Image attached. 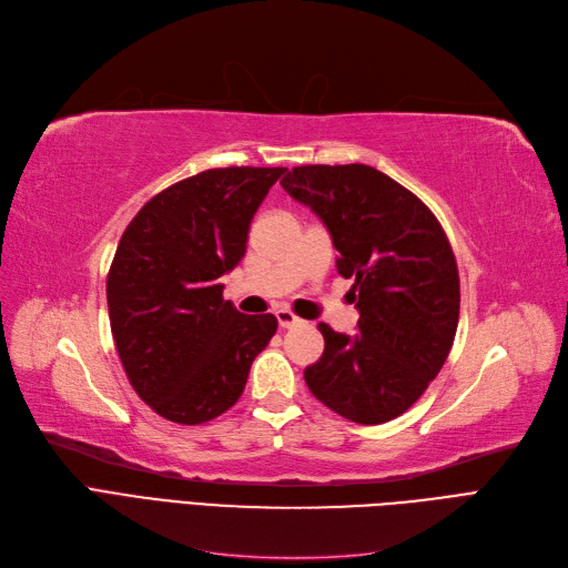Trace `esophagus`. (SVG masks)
Returning a JSON list of instances; mask_svg holds the SVG:
<instances>
[{
	"label": "esophagus",
	"mask_w": 568,
	"mask_h": 568,
	"mask_svg": "<svg viewBox=\"0 0 568 568\" xmlns=\"http://www.w3.org/2000/svg\"><path fill=\"white\" fill-rule=\"evenodd\" d=\"M275 315H277V322H280V326H282V328H293V326L303 324V320H301V317H296V315H293L291 310H277Z\"/></svg>",
	"instance_id": "obj_1"
}]
</instances>
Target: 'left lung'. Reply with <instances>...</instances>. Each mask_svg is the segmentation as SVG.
<instances>
[{
  "mask_svg": "<svg viewBox=\"0 0 568 568\" xmlns=\"http://www.w3.org/2000/svg\"><path fill=\"white\" fill-rule=\"evenodd\" d=\"M282 187L326 225L359 310L355 336L320 324L324 352L305 368L310 393L352 423L393 420L452 352L460 310L454 248L435 213L374 166H296Z\"/></svg>",
  "mask_w": 568,
  "mask_h": 568,
  "instance_id": "obj_1",
  "label": "left lung"
}]
</instances>
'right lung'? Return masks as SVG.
Here are the masks:
<instances>
[{"mask_svg": "<svg viewBox=\"0 0 568 568\" xmlns=\"http://www.w3.org/2000/svg\"><path fill=\"white\" fill-rule=\"evenodd\" d=\"M284 166L209 169L162 190L124 230L108 272L112 338L139 397L171 423L200 425L237 402L277 331L242 315L221 277L244 258L253 213Z\"/></svg>", "mask_w": 568, "mask_h": 568, "instance_id": "1", "label": "right lung"}]
</instances>
